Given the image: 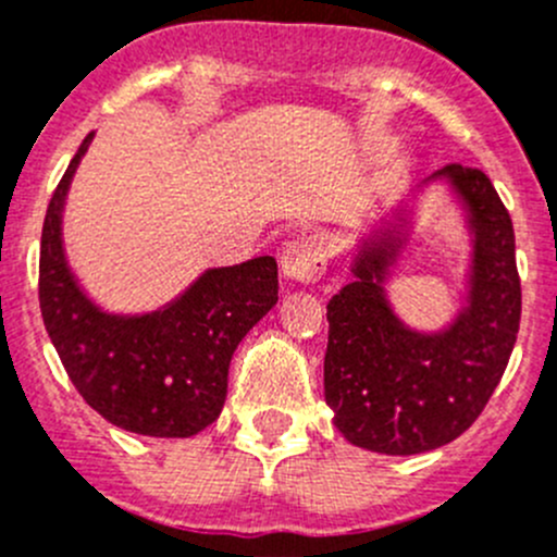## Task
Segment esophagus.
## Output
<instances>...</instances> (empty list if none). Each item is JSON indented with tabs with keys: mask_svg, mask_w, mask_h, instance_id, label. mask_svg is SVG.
I'll list each match as a JSON object with an SVG mask.
<instances>
[{
	"mask_svg": "<svg viewBox=\"0 0 557 557\" xmlns=\"http://www.w3.org/2000/svg\"><path fill=\"white\" fill-rule=\"evenodd\" d=\"M327 268V251L325 243L320 237L304 235L298 240L287 243L282 251V273L293 282L300 284H314L325 275Z\"/></svg>",
	"mask_w": 557,
	"mask_h": 557,
	"instance_id": "esophagus-1",
	"label": "esophagus"
}]
</instances>
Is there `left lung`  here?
Returning <instances> with one entry per match:
<instances>
[{
  "label": "left lung",
  "instance_id": "left-lung-1",
  "mask_svg": "<svg viewBox=\"0 0 557 557\" xmlns=\"http://www.w3.org/2000/svg\"><path fill=\"white\" fill-rule=\"evenodd\" d=\"M432 184L460 208L469 259L460 309L443 326L418 329L387 287L420 242L417 205ZM349 275L327 304L325 352V401L344 441L391 457L457 441L500 383L520 331L513 226L495 185L459 163L434 172L361 232Z\"/></svg>",
  "mask_w": 557,
  "mask_h": 557
}]
</instances>
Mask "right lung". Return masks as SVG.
Returning a JSON list of instances; mask_svg holds the SVG:
<instances>
[{
	"label": "right lung",
	"mask_w": 557,
	"mask_h": 557,
	"mask_svg": "<svg viewBox=\"0 0 557 557\" xmlns=\"http://www.w3.org/2000/svg\"><path fill=\"white\" fill-rule=\"evenodd\" d=\"M82 141L62 174L40 240V311L67 377L114 426L145 437H194L221 416L237 344L278 304V264L257 257L208 268L147 311H111L84 287L65 251V205Z\"/></svg>",
	"instance_id": "right-lung-1"
}]
</instances>
